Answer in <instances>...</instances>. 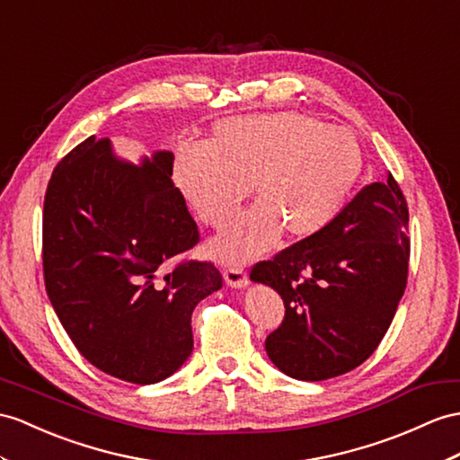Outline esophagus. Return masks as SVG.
<instances>
[{
    "instance_id": "1",
    "label": "esophagus",
    "mask_w": 460,
    "mask_h": 460,
    "mask_svg": "<svg viewBox=\"0 0 460 460\" xmlns=\"http://www.w3.org/2000/svg\"><path fill=\"white\" fill-rule=\"evenodd\" d=\"M224 281L232 288H243L248 287V275H245V271L240 267H230L224 269Z\"/></svg>"
}]
</instances>
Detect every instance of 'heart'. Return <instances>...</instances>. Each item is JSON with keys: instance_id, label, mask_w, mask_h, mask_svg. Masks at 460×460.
Instances as JSON below:
<instances>
[{"instance_id": "obj_1", "label": "heart", "mask_w": 460, "mask_h": 460, "mask_svg": "<svg viewBox=\"0 0 460 460\" xmlns=\"http://www.w3.org/2000/svg\"><path fill=\"white\" fill-rule=\"evenodd\" d=\"M363 167L353 132L310 115L273 113L220 120L207 144H179L172 183L212 228L224 226L252 191L257 203L208 245L218 261L243 265L281 232L300 242L326 230L351 199Z\"/></svg>"}]
</instances>
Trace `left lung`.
Returning a JSON list of instances; mask_svg holds the SVG:
<instances>
[{
	"label": "left lung",
	"instance_id": "8db88e82",
	"mask_svg": "<svg viewBox=\"0 0 460 460\" xmlns=\"http://www.w3.org/2000/svg\"><path fill=\"white\" fill-rule=\"evenodd\" d=\"M408 205L396 179L371 183L326 230L253 265L275 288L285 320L267 335L273 365L298 380L353 371L383 341L408 281Z\"/></svg>",
	"mask_w": 460,
	"mask_h": 460
}]
</instances>
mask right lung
Listing matches in <instances>:
<instances>
[{
  "label": "right lung",
  "mask_w": 460,
  "mask_h": 460,
  "mask_svg": "<svg viewBox=\"0 0 460 460\" xmlns=\"http://www.w3.org/2000/svg\"><path fill=\"white\" fill-rule=\"evenodd\" d=\"M172 152L142 165L89 137L56 165L44 195L42 267L52 308L85 359L154 385L193 351L191 314L222 287L207 261H175L199 228L172 183Z\"/></svg>",
  "instance_id": "add662e5"
}]
</instances>
